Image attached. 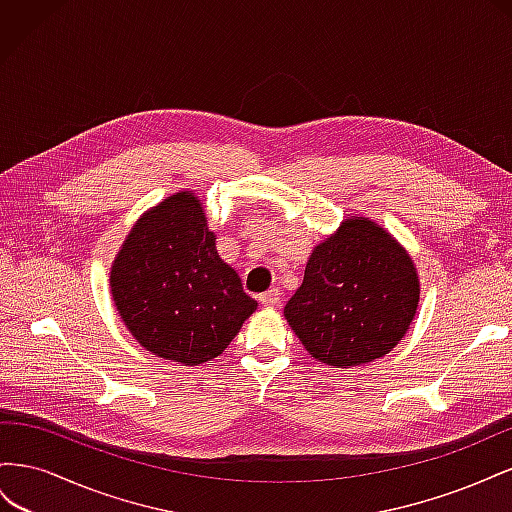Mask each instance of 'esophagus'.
Instances as JSON below:
<instances>
[{
	"label": "esophagus",
	"instance_id": "esophagus-1",
	"mask_svg": "<svg viewBox=\"0 0 512 512\" xmlns=\"http://www.w3.org/2000/svg\"><path fill=\"white\" fill-rule=\"evenodd\" d=\"M258 301H260L262 305H267V307H275L277 303L282 301V292L277 290V288H271V290H267V292H262L260 297H258Z\"/></svg>",
	"mask_w": 512,
	"mask_h": 512
}]
</instances>
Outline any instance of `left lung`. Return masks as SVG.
<instances>
[{"label":"left lung","mask_w":512,"mask_h":512,"mask_svg":"<svg viewBox=\"0 0 512 512\" xmlns=\"http://www.w3.org/2000/svg\"><path fill=\"white\" fill-rule=\"evenodd\" d=\"M418 297L410 254L376 222L352 215L314 247L284 316L314 359L348 369L399 344Z\"/></svg>","instance_id":"8db88e82"}]
</instances>
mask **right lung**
<instances>
[{
	"label": "right lung",
	"instance_id": "1",
	"mask_svg": "<svg viewBox=\"0 0 512 512\" xmlns=\"http://www.w3.org/2000/svg\"><path fill=\"white\" fill-rule=\"evenodd\" d=\"M111 294L138 344L183 365L220 356L258 307L215 250L192 192L141 215L115 256Z\"/></svg>",
	"mask_w": 512,
	"mask_h": 512
}]
</instances>
